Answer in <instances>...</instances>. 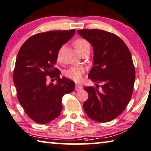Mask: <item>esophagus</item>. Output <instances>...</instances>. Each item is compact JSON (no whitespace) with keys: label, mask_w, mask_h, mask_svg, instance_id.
Here are the masks:
<instances>
[{"label":"esophagus","mask_w":151,"mask_h":151,"mask_svg":"<svg viewBox=\"0 0 151 151\" xmlns=\"http://www.w3.org/2000/svg\"><path fill=\"white\" fill-rule=\"evenodd\" d=\"M82 88H83V86H81V85L78 84V83L76 84V86H75V90L76 91H78V90H81Z\"/></svg>","instance_id":"esophagus-1"}]
</instances>
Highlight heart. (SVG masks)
<instances>
[{"label": "heart", "mask_w": 151, "mask_h": 151, "mask_svg": "<svg viewBox=\"0 0 151 151\" xmlns=\"http://www.w3.org/2000/svg\"><path fill=\"white\" fill-rule=\"evenodd\" d=\"M74 46L77 51L81 54L83 51L90 49V43L84 38H77L74 42ZM62 48H60L57 53V59L60 60ZM84 72V68L82 66H72L64 72L65 77L75 81H79L82 78V75Z\"/></svg>", "instance_id": "b5f03b06"}]
</instances>
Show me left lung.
<instances>
[{
  "mask_svg": "<svg viewBox=\"0 0 151 151\" xmlns=\"http://www.w3.org/2000/svg\"><path fill=\"white\" fill-rule=\"evenodd\" d=\"M77 33L94 48V65L88 78L102 83L96 84V88H84L88 93L84 111L92 120L109 122L122 113L132 96L135 70L131 52L112 33L100 29H81Z\"/></svg>",
  "mask_w": 151,
  "mask_h": 151,
  "instance_id": "8db88e82",
  "label": "left lung"
}]
</instances>
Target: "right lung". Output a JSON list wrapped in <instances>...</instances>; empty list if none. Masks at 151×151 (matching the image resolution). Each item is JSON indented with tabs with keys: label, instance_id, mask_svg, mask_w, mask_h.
I'll return each instance as SVG.
<instances>
[{
	"label": "right lung",
	"instance_id": "right-lung-1",
	"mask_svg": "<svg viewBox=\"0 0 151 151\" xmlns=\"http://www.w3.org/2000/svg\"><path fill=\"white\" fill-rule=\"evenodd\" d=\"M75 33L71 29L37 33L19 50L13 75L17 98L27 115L38 124L58 117L62 97L75 90V82L59 78L60 71L55 67L59 49ZM48 78L57 79V83L48 84Z\"/></svg>",
	"mask_w": 151,
	"mask_h": 151
}]
</instances>
